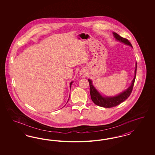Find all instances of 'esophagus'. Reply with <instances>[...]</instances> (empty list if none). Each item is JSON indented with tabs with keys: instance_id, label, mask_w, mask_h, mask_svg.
Listing matches in <instances>:
<instances>
[{
	"instance_id": "34e87169",
	"label": "esophagus",
	"mask_w": 155,
	"mask_h": 155,
	"mask_svg": "<svg viewBox=\"0 0 155 155\" xmlns=\"http://www.w3.org/2000/svg\"><path fill=\"white\" fill-rule=\"evenodd\" d=\"M81 77H84V74H81Z\"/></svg>"
}]
</instances>
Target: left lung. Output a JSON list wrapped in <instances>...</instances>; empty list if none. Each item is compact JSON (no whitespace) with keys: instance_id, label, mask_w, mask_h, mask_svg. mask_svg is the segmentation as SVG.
<instances>
[{"instance_id":"obj_1","label":"left lung","mask_w":155,"mask_h":155,"mask_svg":"<svg viewBox=\"0 0 155 155\" xmlns=\"http://www.w3.org/2000/svg\"><path fill=\"white\" fill-rule=\"evenodd\" d=\"M114 36L115 38L119 41L124 43L125 44L128 45L132 47L131 44L128 40L127 38H122V36H119L118 34L115 32H114ZM136 68H137V63H136V68L135 71V77L132 80V84L126 91L122 93L119 94L117 96L113 97H103L101 94L99 93L97 90L94 88V86L92 84V82L90 80H88L89 82L90 89V96L91 100L96 105L103 107L105 108H111L113 107H115L119 104L124 102L126 99H127L130 95H131L132 91L133 89V87L135 83V78L136 75Z\"/></svg>"}]
</instances>
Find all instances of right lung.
<instances>
[{"mask_svg": "<svg viewBox=\"0 0 155 155\" xmlns=\"http://www.w3.org/2000/svg\"><path fill=\"white\" fill-rule=\"evenodd\" d=\"M72 83H73V82H71V84H70V87H71V85L72 84Z\"/></svg>", "mask_w": 155, "mask_h": 155, "instance_id": "add662e5", "label": "right lung"}]
</instances>
